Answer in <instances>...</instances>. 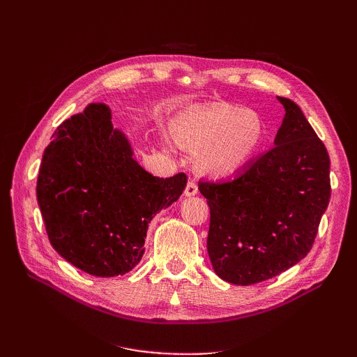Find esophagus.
Here are the masks:
<instances>
[{
  "instance_id": "esophagus-1",
  "label": "esophagus",
  "mask_w": 357,
  "mask_h": 357,
  "mask_svg": "<svg viewBox=\"0 0 357 357\" xmlns=\"http://www.w3.org/2000/svg\"><path fill=\"white\" fill-rule=\"evenodd\" d=\"M197 193H198V186H197V183L193 181V180L188 181L186 189H185V195H186V197H193V195H197Z\"/></svg>"
}]
</instances>
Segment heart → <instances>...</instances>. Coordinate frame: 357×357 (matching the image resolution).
<instances>
[{
	"label": "heart",
	"instance_id": "1",
	"mask_svg": "<svg viewBox=\"0 0 357 357\" xmlns=\"http://www.w3.org/2000/svg\"><path fill=\"white\" fill-rule=\"evenodd\" d=\"M171 132L181 147H204L198 156L201 169L214 176H231L255 156L264 128L255 112L215 102L195 107L176 117Z\"/></svg>",
	"mask_w": 357,
	"mask_h": 357
}]
</instances>
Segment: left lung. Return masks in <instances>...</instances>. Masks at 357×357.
I'll return each mask as SVG.
<instances>
[{
  "label": "left lung",
  "mask_w": 357,
  "mask_h": 357,
  "mask_svg": "<svg viewBox=\"0 0 357 357\" xmlns=\"http://www.w3.org/2000/svg\"><path fill=\"white\" fill-rule=\"evenodd\" d=\"M278 101L286 114L275 146L234 178L198 185L210 207L211 265L232 284L265 282L304 259L329 204L328 150L294 101Z\"/></svg>",
  "instance_id": "obj_1"
}]
</instances>
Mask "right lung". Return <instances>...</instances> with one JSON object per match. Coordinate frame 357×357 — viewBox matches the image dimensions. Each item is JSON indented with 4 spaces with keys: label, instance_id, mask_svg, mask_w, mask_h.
I'll list each match as a JSON object with an SVG mask.
<instances>
[{
    "label": "right lung",
    "instance_id": "1",
    "mask_svg": "<svg viewBox=\"0 0 357 357\" xmlns=\"http://www.w3.org/2000/svg\"><path fill=\"white\" fill-rule=\"evenodd\" d=\"M185 172L160 178L132 158L110 110L91 104L62 122L38 171L37 201L53 248L96 277L123 275L142 261L149 223L186 188Z\"/></svg>",
    "mask_w": 357,
    "mask_h": 357
}]
</instances>
